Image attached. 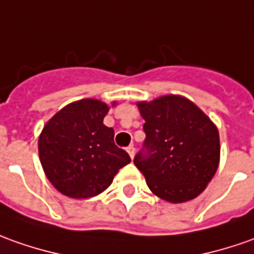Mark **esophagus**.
Wrapping results in <instances>:
<instances>
[{
	"label": "esophagus",
	"mask_w": 254,
	"mask_h": 254,
	"mask_svg": "<svg viewBox=\"0 0 254 254\" xmlns=\"http://www.w3.org/2000/svg\"><path fill=\"white\" fill-rule=\"evenodd\" d=\"M127 154L130 156V158H133V156H134V147H133V144H130V146H127Z\"/></svg>",
	"instance_id": "esophagus-1"
}]
</instances>
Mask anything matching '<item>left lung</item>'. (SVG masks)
Instances as JSON below:
<instances>
[{"mask_svg": "<svg viewBox=\"0 0 254 254\" xmlns=\"http://www.w3.org/2000/svg\"><path fill=\"white\" fill-rule=\"evenodd\" d=\"M146 139L133 163L158 197L182 203L206 189L220 163L218 130L200 108L181 96L139 103Z\"/></svg>", "mask_w": 254, "mask_h": 254, "instance_id": "obj_1", "label": "left lung"}]
</instances>
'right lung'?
<instances>
[{
    "label": "right lung",
    "mask_w": 254,
    "mask_h": 254,
    "mask_svg": "<svg viewBox=\"0 0 254 254\" xmlns=\"http://www.w3.org/2000/svg\"><path fill=\"white\" fill-rule=\"evenodd\" d=\"M108 105L86 98L66 105L46 124L39 156L50 182L65 196L86 199L111 185L130 163L114 143V129L103 124Z\"/></svg>",
    "instance_id": "right-lung-1"
}]
</instances>
